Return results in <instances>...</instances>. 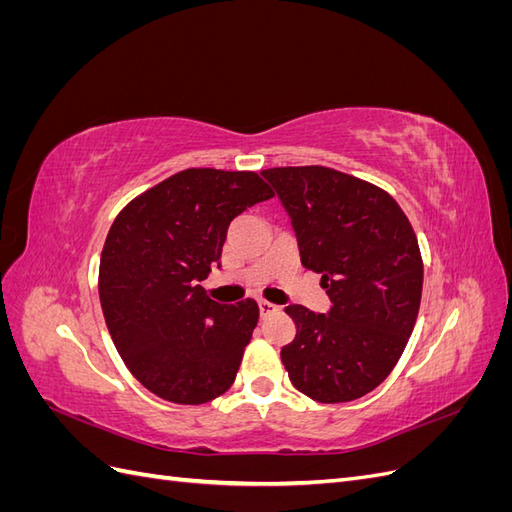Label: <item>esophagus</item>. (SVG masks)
Wrapping results in <instances>:
<instances>
[{
    "label": "esophagus",
    "mask_w": 512,
    "mask_h": 512,
    "mask_svg": "<svg viewBox=\"0 0 512 512\" xmlns=\"http://www.w3.org/2000/svg\"><path fill=\"white\" fill-rule=\"evenodd\" d=\"M277 309H280V307L273 305V303H269V301H258V312H260V318H267V316L275 314Z\"/></svg>",
    "instance_id": "34e87169"
}]
</instances>
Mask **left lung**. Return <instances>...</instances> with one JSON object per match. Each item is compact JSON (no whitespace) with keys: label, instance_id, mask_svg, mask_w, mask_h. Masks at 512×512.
I'll use <instances>...</instances> for the list:
<instances>
[{"label":"left lung","instance_id":"1","mask_svg":"<svg viewBox=\"0 0 512 512\" xmlns=\"http://www.w3.org/2000/svg\"><path fill=\"white\" fill-rule=\"evenodd\" d=\"M286 209L301 265L322 275L327 314L288 305L297 335L282 348L294 389L320 404L374 391L414 329L423 262L414 230L380 188L324 166L260 173Z\"/></svg>","mask_w":512,"mask_h":512}]
</instances>
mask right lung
<instances>
[{
    "instance_id": "right-lung-1",
    "label": "right lung",
    "mask_w": 512,
    "mask_h": 512,
    "mask_svg": "<svg viewBox=\"0 0 512 512\" xmlns=\"http://www.w3.org/2000/svg\"><path fill=\"white\" fill-rule=\"evenodd\" d=\"M269 198L256 173L190 168L134 198L108 230L104 320L123 363L153 395L198 406L235 382L258 305L211 301L200 282L222 267L230 222Z\"/></svg>"
}]
</instances>
